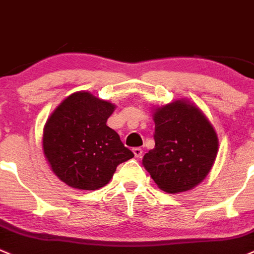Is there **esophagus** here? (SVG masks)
Segmentation results:
<instances>
[{"instance_id": "esophagus-1", "label": "esophagus", "mask_w": 254, "mask_h": 254, "mask_svg": "<svg viewBox=\"0 0 254 254\" xmlns=\"http://www.w3.org/2000/svg\"><path fill=\"white\" fill-rule=\"evenodd\" d=\"M133 154H134L135 158H140V156H142V154H143V150L140 148H134V149H133Z\"/></svg>"}]
</instances>
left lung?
Wrapping results in <instances>:
<instances>
[{
  "mask_svg": "<svg viewBox=\"0 0 254 254\" xmlns=\"http://www.w3.org/2000/svg\"><path fill=\"white\" fill-rule=\"evenodd\" d=\"M154 122L155 148L143 158L146 171L167 193L195 187L209 174L218 153V137L210 122L184 100L159 108Z\"/></svg>",
  "mask_w": 254,
  "mask_h": 254,
  "instance_id": "left-lung-1",
  "label": "left lung"
}]
</instances>
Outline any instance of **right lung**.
I'll use <instances>...</instances> for the list:
<instances>
[{
    "label": "right lung",
    "instance_id": "right-lung-1",
    "mask_svg": "<svg viewBox=\"0 0 254 254\" xmlns=\"http://www.w3.org/2000/svg\"><path fill=\"white\" fill-rule=\"evenodd\" d=\"M115 105L78 91L64 99L44 128L43 146L52 171L77 190L109 184L120 164L134 154L106 125Z\"/></svg>",
    "mask_w": 254,
    "mask_h": 254
}]
</instances>
